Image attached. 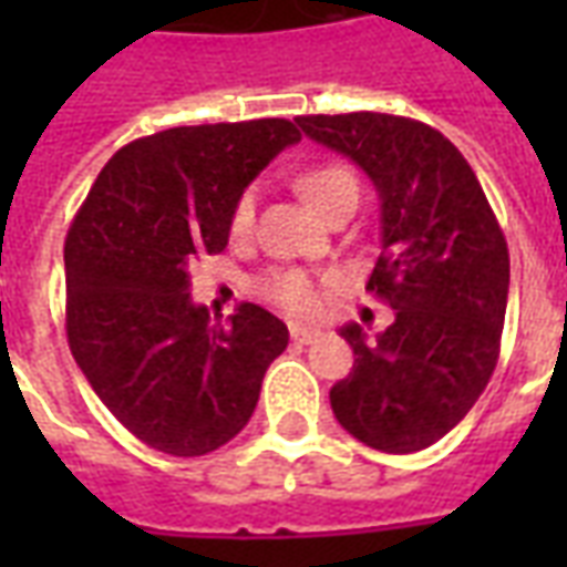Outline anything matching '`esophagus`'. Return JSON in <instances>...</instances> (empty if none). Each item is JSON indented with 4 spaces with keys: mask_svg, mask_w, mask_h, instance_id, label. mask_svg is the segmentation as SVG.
<instances>
[{
    "mask_svg": "<svg viewBox=\"0 0 567 567\" xmlns=\"http://www.w3.org/2000/svg\"><path fill=\"white\" fill-rule=\"evenodd\" d=\"M319 328H307V324H291V340L295 343H312L319 340Z\"/></svg>",
    "mask_w": 567,
    "mask_h": 567,
    "instance_id": "obj_1",
    "label": "esophagus"
}]
</instances>
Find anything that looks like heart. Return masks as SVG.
Here are the masks:
<instances>
[{"label": "heart", "instance_id": "heart-1", "mask_svg": "<svg viewBox=\"0 0 567 567\" xmlns=\"http://www.w3.org/2000/svg\"><path fill=\"white\" fill-rule=\"evenodd\" d=\"M297 187L303 190V197L321 212L328 215L333 206H340L343 199L358 197V182L355 175L346 169L343 163H319V166H309L297 178ZM255 221V190H246L243 197L236 199L234 215H230V230L236 236H243L251 230ZM321 282L319 276H312L307 270H272L267 272L258 282L260 297H267L276 307L288 309L295 316L312 312L321 297Z\"/></svg>", "mask_w": 567, "mask_h": 567}]
</instances>
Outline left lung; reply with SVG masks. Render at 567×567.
I'll return each instance as SVG.
<instances>
[{
  "mask_svg": "<svg viewBox=\"0 0 567 567\" xmlns=\"http://www.w3.org/2000/svg\"><path fill=\"white\" fill-rule=\"evenodd\" d=\"M297 127L358 163L380 194L382 255L368 291L394 321L368 343L340 328L352 373L331 389L337 422L380 452H419L458 425L498 364L511 255L471 163L422 121L380 112L303 115Z\"/></svg>",
  "mask_w": 567,
  "mask_h": 567,
  "instance_id": "1",
  "label": "left lung"
}]
</instances>
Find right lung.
I'll return each mask as SVG.
<instances>
[{
    "label": "right lung",
    "mask_w": 567,
    "mask_h": 567,
    "mask_svg": "<svg viewBox=\"0 0 567 567\" xmlns=\"http://www.w3.org/2000/svg\"><path fill=\"white\" fill-rule=\"evenodd\" d=\"M300 130L285 117L173 127L124 145L69 227L66 333L112 416L151 450L206 455L255 413L288 346L272 312L243 303L212 321L187 264L218 255L255 175Z\"/></svg>",
    "instance_id": "add662e5"
}]
</instances>
